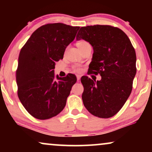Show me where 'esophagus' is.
I'll list each match as a JSON object with an SVG mask.
<instances>
[{
	"label": "esophagus",
	"instance_id": "1",
	"mask_svg": "<svg viewBox=\"0 0 152 152\" xmlns=\"http://www.w3.org/2000/svg\"><path fill=\"white\" fill-rule=\"evenodd\" d=\"M80 78H81L80 75H77V80L78 82L80 80Z\"/></svg>",
	"mask_w": 152,
	"mask_h": 152
}]
</instances>
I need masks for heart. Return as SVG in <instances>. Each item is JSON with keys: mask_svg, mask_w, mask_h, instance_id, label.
I'll return each instance as SVG.
<instances>
[{"mask_svg": "<svg viewBox=\"0 0 152 152\" xmlns=\"http://www.w3.org/2000/svg\"><path fill=\"white\" fill-rule=\"evenodd\" d=\"M87 43H87L86 41H80L77 43V45L78 48H80V47L83 46V45L87 44ZM73 68H74V70H75L76 72H81V71H82V68H81L80 66H78V65L75 66L74 67H73Z\"/></svg>", "mask_w": 152, "mask_h": 152, "instance_id": "heart-1", "label": "heart"}]
</instances>
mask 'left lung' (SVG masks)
I'll list each match as a JSON object with an SVG mask.
<instances>
[{
  "label": "left lung",
  "instance_id": "8db88e82",
  "mask_svg": "<svg viewBox=\"0 0 152 152\" xmlns=\"http://www.w3.org/2000/svg\"><path fill=\"white\" fill-rule=\"evenodd\" d=\"M92 45L88 73L100 74L101 80L81 78L82 100L92 115L102 118L115 115L132 93L136 73V52L123 31L110 26L82 27L76 37Z\"/></svg>",
  "mask_w": 152,
  "mask_h": 152
}]
</instances>
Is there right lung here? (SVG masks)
<instances>
[{
  "label": "right lung",
  "instance_id": "add662e5",
  "mask_svg": "<svg viewBox=\"0 0 152 152\" xmlns=\"http://www.w3.org/2000/svg\"><path fill=\"white\" fill-rule=\"evenodd\" d=\"M79 29L60 23L45 25L32 33L20 50L16 72L18 96L37 119L55 117L65 107L77 78L70 73L55 76L54 69Z\"/></svg>",
  "mask_w": 152,
  "mask_h": 152
}]
</instances>
